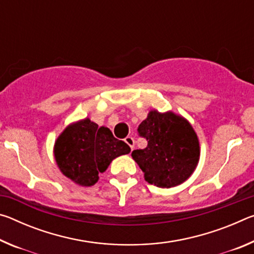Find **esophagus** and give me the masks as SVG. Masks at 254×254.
<instances>
[{
  "label": "esophagus",
  "instance_id": "esophagus-1",
  "mask_svg": "<svg viewBox=\"0 0 254 254\" xmlns=\"http://www.w3.org/2000/svg\"><path fill=\"white\" fill-rule=\"evenodd\" d=\"M124 141H126V143L131 148V150L134 149V139H133L132 136H127L126 139H124Z\"/></svg>",
  "mask_w": 254,
  "mask_h": 254
}]
</instances>
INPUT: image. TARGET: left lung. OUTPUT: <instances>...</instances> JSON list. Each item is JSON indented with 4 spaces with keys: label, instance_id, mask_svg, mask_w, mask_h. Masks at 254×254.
<instances>
[{
    "label": "left lung",
    "instance_id": "8db88e82",
    "mask_svg": "<svg viewBox=\"0 0 254 254\" xmlns=\"http://www.w3.org/2000/svg\"><path fill=\"white\" fill-rule=\"evenodd\" d=\"M147 139L144 149L132 151V158L149 184L161 188L178 186L190 177L199 161V141L186 119L173 113L150 111L137 127Z\"/></svg>",
    "mask_w": 254,
    "mask_h": 254
}]
</instances>
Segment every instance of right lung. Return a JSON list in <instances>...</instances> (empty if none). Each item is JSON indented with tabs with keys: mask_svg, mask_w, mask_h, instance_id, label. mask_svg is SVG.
I'll return each instance as SVG.
<instances>
[{
	"mask_svg": "<svg viewBox=\"0 0 254 254\" xmlns=\"http://www.w3.org/2000/svg\"><path fill=\"white\" fill-rule=\"evenodd\" d=\"M131 149L114 137L109 127H98L89 119L71 123L55 142L54 153L58 168L79 186L97 183L113 159L130 153Z\"/></svg>",
	"mask_w": 254,
	"mask_h": 254,
	"instance_id": "right-lung-1",
	"label": "right lung"
}]
</instances>
